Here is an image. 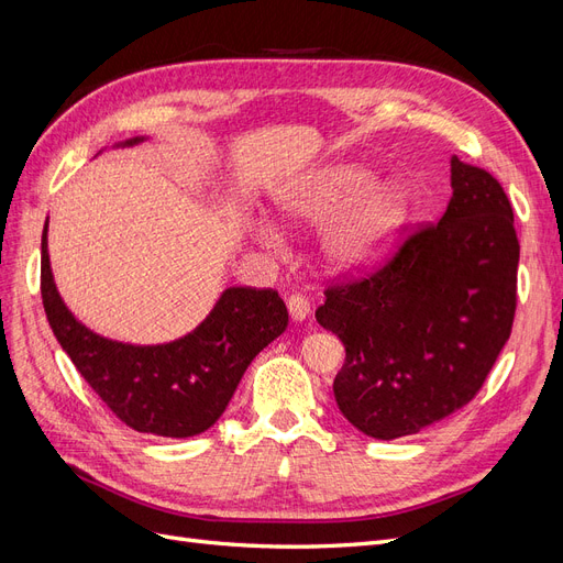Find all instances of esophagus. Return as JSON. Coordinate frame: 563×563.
<instances>
[{
  "label": "esophagus",
  "instance_id": "esophagus-1",
  "mask_svg": "<svg viewBox=\"0 0 563 563\" xmlns=\"http://www.w3.org/2000/svg\"><path fill=\"white\" fill-rule=\"evenodd\" d=\"M287 311L292 316V320H306V316L311 313V301L299 292H292L287 297Z\"/></svg>",
  "mask_w": 563,
  "mask_h": 563
}]
</instances>
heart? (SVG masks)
I'll list each match as a JSON object with an SVG mask.
<instances>
[{"mask_svg":"<svg viewBox=\"0 0 563 563\" xmlns=\"http://www.w3.org/2000/svg\"><path fill=\"white\" fill-rule=\"evenodd\" d=\"M343 207L322 229L320 250L330 266L365 268L378 262L400 235L409 217V196L395 183L374 185L360 166H332L278 196V210L292 222H320Z\"/></svg>","mask_w":563,"mask_h":563,"instance_id":"1","label":"heart"}]
</instances>
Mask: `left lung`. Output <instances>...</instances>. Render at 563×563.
<instances>
[{
	"mask_svg": "<svg viewBox=\"0 0 563 563\" xmlns=\"http://www.w3.org/2000/svg\"><path fill=\"white\" fill-rule=\"evenodd\" d=\"M451 201L407 231L376 268L324 287L316 318L346 362L341 413L369 438L419 432L484 386L517 311L519 241L510 198L484 168L451 156Z\"/></svg>",
	"mask_w": 563,
	"mask_h": 563,
	"instance_id": "obj_1",
	"label": "left lung"
}]
</instances>
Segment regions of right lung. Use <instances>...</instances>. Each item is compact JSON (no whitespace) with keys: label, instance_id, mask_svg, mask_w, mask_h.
<instances>
[{"label":"right lung","instance_id":"add662e5","mask_svg":"<svg viewBox=\"0 0 563 563\" xmlns=\"http://www.w3.org/2000/svg\"><path fill=\"white\" fill-rule=\"evenodd\" d=\"M137 140H131L133 144ZM42 301L53 334L86 384L129 428L194 438L224 413L247 365L287 328L276 289L229 287L198 328L163 346L98 336L67 311L53 285L42 233Z\"/></svg>","mask_w":563,"mask_h":563}]
</instances>
